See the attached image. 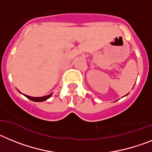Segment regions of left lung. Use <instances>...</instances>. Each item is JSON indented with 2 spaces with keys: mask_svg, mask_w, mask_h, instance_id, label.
I'll use <instances>...</instances> for the list:
<instances>
[{
  "mask_svg": "<svg viewBox=\"0 0 152 152\" xmlns=\"http://www.w3.org/2000/svg\"><path fill=\"white\" fill-rule=\"evenodd\" d=\"M127 95H128V94H127Z\"/></svg>",
  "mask_w": 152,
  "mask_h": 152,
  "instance_id": "8db88e82",
  "label": "left lung"
}]
</instances>
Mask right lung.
Masks as SVG:
<instances>
[{
  "mask_svg": "<svg viewBox=\"0 0 152 152\" xmlns=\"http://www.w3.org/2000/svg\"><path fill=\"white\" fill-rule=\"evenodd\" d=\"M27 99H30L31 101H34V102H43V101H46L47 99H48L49 98H50L51 96H52V93L50 95H47V96H42V97H32V96H27V95H24Z\"/></svg>",
  "mask_w": 152,
  "mask_h": 152,
  "instance_id": "1",
  "label": "right lung"
}]
</instances>
